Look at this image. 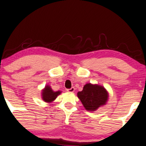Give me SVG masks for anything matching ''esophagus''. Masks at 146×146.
Returning a JSON list of instances; mask_svg holds the SVG:
<instances>
[{
  "label": "esophagus",
  "instance_id": "34e87169",
  "mask_svg": "<svg viewBox=\"0 0 146 146\" xmlns=\"http://www.w3.org/2000/svg\"><path fill=\"white\" fill-rule=\"evenodd\" d=\"M75 91V88L74 87H72L70 89H67V92H73Z\"/></svg>",
  "mask_w": 146,
  "mask_h": 146
}]
</instances>
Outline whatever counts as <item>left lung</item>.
Returning a JSON list of instances; mask_svg holds the SVG:
<instances>
[{"mask_svg": "<svg viewBox=\"0 0 146 146\" xmlns=\"http://www.w3.org/2000/svg\"><path fill=\"white\" fill-rule=\"evenodd\" d=\"M77 97L87 110L94 111L100 106L106 104L108 94L104 87L87 84L82 91L77 93Z\"/></svg>", "mask_w": 146, "mask_h": 146, "instance_id": "1", "label": "left lung"}]
</instances>
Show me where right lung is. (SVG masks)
I'll return each instance as SVG.
<instances>
[{
    "label": "right lung",
    "mask_w": 146,
    "mask_h": 146,
    "mask_svg": "<svg viewBox=\"0 0 146 146\" xmlns=\"http://www.w3.org/2000/svg\"><path fill=\"white\" fill-rule=\"evenodd\" d=\"M60 91L54 92L52 88L49 86H46L45 88L42 90V100H44V102H52L54 101L56 97L60 94Z\"/></svg>",
    "instance_id": "add662e5"
}]
</instances>
